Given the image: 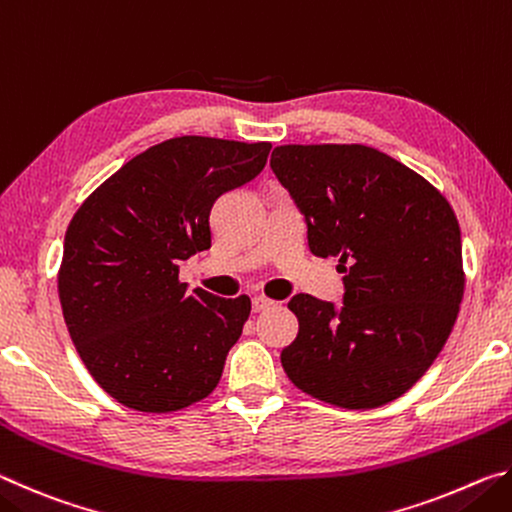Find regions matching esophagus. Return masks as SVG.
I'll list each match as a JSON object with an SVG mask.
<instances>
[{
    "label": "esophagus",
    "instance_id": "1",
    "mask_svg": "<svg viewBox=\"0 0 512 512\" xmlns=\"http://www.w3.org/2000/svg\"><path fill=\"white\" fill-rule=\"evenodd\" d=\"M275 305L273 300H268V298H264V296H255L253 298V311L255 314H259V311H266V309H271Z\"/></svg>",
    "mask_w": 512,
    "mask_h": 512
}]
</instances>
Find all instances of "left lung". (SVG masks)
Returning a JSON list of instances; mask_svg holds the SVG:
<instances>
[{
	"label": "left lung",
	"mask_w": 512,
	"mask_h": 512,
	"mask_svg": "<svg viewBox=\"0 0 512 512\" xmlns=\"http://www.w3.org/2000/svg\"><path fill=\"white\" fill-rule=\"evenodd\" d=\"M271 167L307 221L309 250L339 257L343 307L298 293L282 368L302 393L377 409L429 370L465 291L461 228L427 178L363 144L275 146Z\"/></svg>",
	"instance_id": "8db88e82"
}]
</instances>
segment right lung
I'll return each instance as SVG.
<instances>
[{"instance_id":"1","label":"right lung","mask_w":512,"mask_h":512,"mask_svg":"<svg viewBox=\"0 0 512 512\" xmlns=\"http://www.w3.org/2000/svg\"><path fill=\"white\" fill-rule=\"evenodd\" d=\"M271 142L171 137L85 198L65 232L58 296L94 381L142 413L210 395L250 316V298L180 282V259L212 246L216 198L264 169Z\"/></svg>"}]
</instances>
